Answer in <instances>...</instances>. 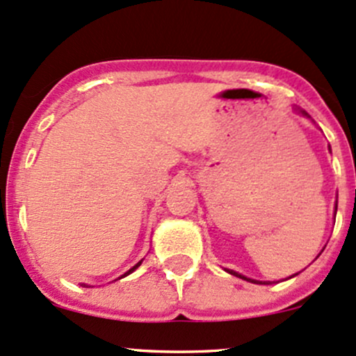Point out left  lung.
<instances>
[{"label":"left lung","mask_w":356,"mask_h":356,"mask_svg":"<svg viewBox=\"0 0 356 356\" xmlns=\"http://www.w3.org/2000/svg\"><path fill=\"white\" fill-rule=\"evenodd\" d=\"M296 111L299 113V115H302V116H306V118H309L311 120V116L307 115L306 111H304V109H300V108H294ZM312 121V120H311ZM330 152H331V147H330ZM337 209H338V202L337 204H334V216H337ZM324 250V248H323ZM321 250V252H323ZM319 255H321V253H319ZM316 259H318V257H316ZM228 273H232V275H235V277H238V279H243V280H247V282H252V284H260V286H270V284H275V280H255V279H250V277H245V275H241V273H238V272H235V270H226ZM298 275V273H294V275H291L289 277V279H292V277H296Z\"/></svg>","instance_id":"left-lung-1"}]
</instances>
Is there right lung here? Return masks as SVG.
<instances>
[{
	"label": "right lung",
	"instance_id": "1",
	"mask_svg": "<svg viewBox=\"0 0 356 356\" xmlns=\"http://www.w3.org/2000/svg\"><path fill=\"white\" fill-rule=\"evenodd\" d=\"M142 261H143V259H142V260H140V261H138V264H136V265H134V267H131V268H130V270H128V272H124V273H123V275H121V277H118V279H115V280H120V279H123V277L130 275V273H131V272H135V270H136V268H138V267H140V265H142ZM83 286H84V287H95V286H88V284H83Z\"/></svg>",
	"mask_w": 356,
	"mask_h": 356
}]
</instances>
